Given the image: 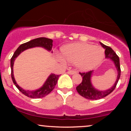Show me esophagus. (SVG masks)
Instances as JSON below:
<instances>
[{"label": "esophagus", "mask_w": 131, "mask_h": 131, "mask_svg": "<svg viewBox=\"0 0 131 131\" xmlns=\"http://www.w3.org/2000/svg\"><path fill=\"white\" fill-rule=\"evenodd\" d=\"M67 73L68 74H71V75H73V74H76V72L75 71H68L67 72Z\"/></svg>", "instance_id": "esophagus-1"}]
</instances>
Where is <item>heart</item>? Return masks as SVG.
Returning <instances> with one entry per match:
<instances>
[{"label": "heart", "mask_w": 131, "mask_h": 131, "mask_svg": "<svg viewBox=\"0 0 131 131\" xmlns=\"http://www.w3.org/2000/svg\"><path fill=\"white\" fill-rule=\"evenodd\" d=\"M63 56L58 55L61 62L75 63L82 71L93 70L98 67L105 57V50L102 47L88 43H73L62 48Z\"/></svg>", "instance_id": "heart-1"}]
</instances>
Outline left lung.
I'll use <instances>...</instances> for the list:
<instances>
[{
	"label": "left lung",
	"instance_id": "left-lung-1",
	"mask_svg": "<svg viewBox=\"0 0 131 131\" xmlns=\"http://www.w3.org/2000/svg\"><path fill=\"white\" fill-rule=\"evenodd\" d=\"M100 43L102 47L105 50V58L110 60L113 63L117 70L118 75H117L116 80L115 82L110 88L104 90V91H101V90L97 89V88H95L92 83L91 79L92 77L93 73H94V71H91L88 73H79V74L82 77V81L80 84L76 87V90L79 95H81V96L85 99H90V100H99V99L104 98L105 97L112 93L116 86L117 83H118L119 79L120 78V75H121L119 58L118 56L116 54L112 48L105 46L102 42H100Z\"/></svg>",
	"mask_w": 131,
	"mask_h": 131
}]
</instances>
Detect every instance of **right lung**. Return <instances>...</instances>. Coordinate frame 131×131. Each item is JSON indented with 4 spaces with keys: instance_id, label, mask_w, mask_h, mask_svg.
Segmentation results:
<instances>
[{
    "instance_id": "1",
    "label": "right lung",
    "mask_w": 131,
    "mask_h": 131,
    "mask_svg": "<svg viewBox=\"0 0 131 131\" xmlns=\"http://www.w3.org/2000/svg\"><path fill=\"white\" fill-rule=\"evenodd\" d=\"M52 46H53V40L47 38V37H39V38L34 39L30 40L29 42L23 43L18 47L16 49L14 54L12 57L11 60H10V67H11L12 70V79L15 85V86L18 89V90L22 94L25 95L26 96L30 97L32 99H39L45 97L50 92L55 88V85L57 84V82L58 81V78L60 77V75H57L53 73H51L49 75V77L45 81L43 84L40 87V88L37 89L34 91H29V90H25L22 88H21L16 82L15 79L14 78L13 74V64H14L15 60L16 58L19 56V54L23 51L29 49H32L34 47H42L49 52L52 51Z\"/></svg>"
}]
</instances>
